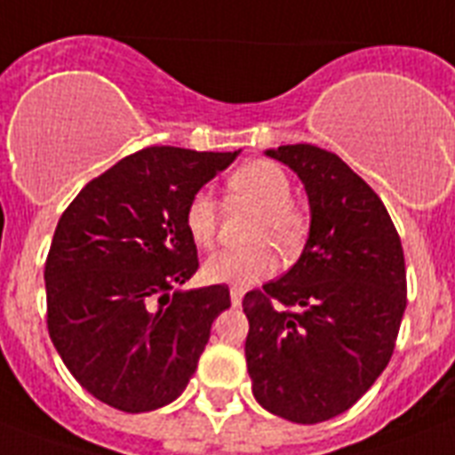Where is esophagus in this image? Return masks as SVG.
<instances>
[{
    "label": "esophagus",
    "mask_w": 455,
    "mask_h": 455,
    "mask_svg": "<svg viewBox=\"0 0 455 455\" xmlns=\"http://www.w3.org/2000/svg\"><path fill=\"white\" fill-rule=\"evenodd\" d=\"M242 298H243V291H239V288H232L230 291L232 307H239V304H242Z\"/></svg>",
    "instance_id": "1"
}]
</instances>
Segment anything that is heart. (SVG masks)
I'll list each match as a JSON object with an SVG mask.
<instances>
[{
    "mask_svg": "<svg viewBox=\"0 0 455 455\" xmlns=\"http://www.w3.org/2000/svg\"><path fill=\"white\" fill-rule=\"evenodd\" d=\"M228 193L258 206L249 232L253 246L225 251L204 265V279L212 283L246 288L267 279L283 260H295L309 235V216L291 200L292 183L286 169L272 160H251L228 176ZM183 225L197 246L212 249L219 235V209L206 190L195 193L183 212Z\"/></svg>",
    "mask_w": 455,
    "mask_h": 455,
    "instance_id": "b5f03b06",
    "label": "heart"
}]
</instances>
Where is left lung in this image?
<instances>
[{"label": "left lung", "mask_w": 455, "mask_h": 455, "mask_svg": "<svg viewBox=\"0 0 455 455\" xmlns=\"http://www.w3.org/2000/svg\"><path fill=\"white\" fill-rule=\"evenodd\" d=\"M267 156L302 179L311 228L299 260L243 295V351L255 400L311 426L354 407L388 365L407 307L403 242L339 156L311 144Z\"/></svg>", "instance_id": "left-lung-1"}]
</instances>
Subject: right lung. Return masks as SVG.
<instances>
[{
    "mask_svg": "<svg viewBox=\"0 0 455 455\" xmlns=\"http://www.w3.org/2000/svg\"><path fill=\"white\" fill-rule=\"evenodd\" d=\"M235 157L151 146L92 179L60 216L44 269L48 335L100 403L153 411L197 370L230 288L174 291L200 267L183 212Z\"/></svg>",
    "mask_w": 455,
    "mask_h": 455,
    "instance_id": "right-lung-1",
    "label": "right lung"
}]
</instances>
